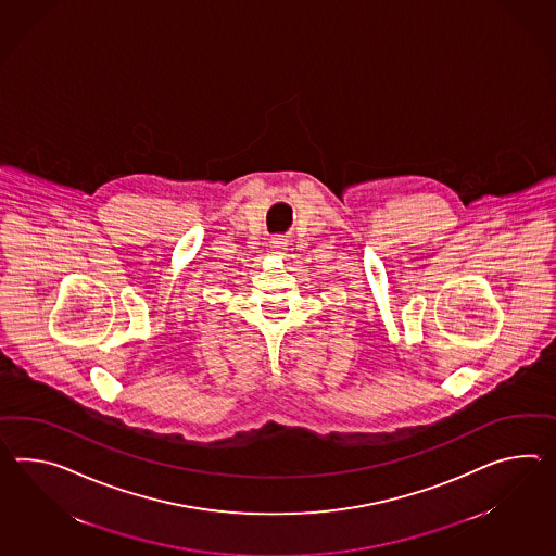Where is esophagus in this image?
I'll return each instance as SVG.
<instances>
[{
	"instance_id": "obj_1",
	"label": "esophagus",
	"mask_w": 556,
	"mask_h": 556,
	"mask_svg": "<svg viewBox=\"0 0 556 556\" xmlns=\"http://www.w3.org/2000/svg\"><path fill=\"white\" fill-rule=\"evenodd\" d=\"M285 249H287V241L285 239H279V237L271 239V251L275 255H281Z\"/></svg>"
}]
</instances>
